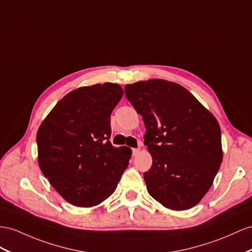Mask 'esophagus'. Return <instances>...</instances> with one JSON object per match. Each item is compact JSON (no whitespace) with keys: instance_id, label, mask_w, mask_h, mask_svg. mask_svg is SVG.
<instances>
[{"instance_id":"34e87169","label":"esophagus","mask_w":252,"mask_h":252,"mask_svg":"<svg viewBox=\"0 0 252 252\" xmlns=\"http://www.w3.org/2000/svg\"><path fill=\"white\" fill-rule=\"evenodd\" d=\"M139 148H133V149H132V154H133V156L134 157H136L137 156V154L139 153Z\"/></svg>"}]
</instances>
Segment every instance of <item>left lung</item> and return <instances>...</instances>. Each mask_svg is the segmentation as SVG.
Returning a JSON list of instances; mask_svg holds the SVG:
<instances>
[{
  "label": "left lung",
  "instance_id": "left-lung-1",
  "mask_svg": "<svg viewBox=\"0 0 252 252\" xmlns=\"http://www.w3.org/2000/svg\"><path fill=\"white\" fill-rule=\"evenodd\" d=\"M127 100L146 126L144 144L152 166L144 173L148 192L165 208L197 205L222 162L220 126L188 89L152 79L126 84Z\"/></svg>",
  "mask_w": 252,
  "mask_h": 252
}]
</instances>
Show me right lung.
Returning <instances> with one entry per match:
<instances>
[{
	"mask_svg": "<svg viewBox=\"0 0 252 252\" xmlns=\"http://www.w3.org/2000/svg\"><path fill=\"white\" fill-rule=\"evenodd\" d=\"M124 95L118 84L83 86L52 108L37 131L38 165L70 204L93 208L117 188L131 149L111 141V114Z\"/></svg>",
	"mask_w": 252,
	"mask_h": 252,
	"instance_id": "1",
	"label": "right lung"
}]
</instances>
